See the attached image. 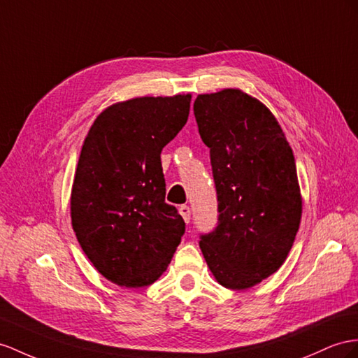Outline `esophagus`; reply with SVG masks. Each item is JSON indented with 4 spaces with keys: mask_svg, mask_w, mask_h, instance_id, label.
<instances>
[{
    "mask_svg": "<svg viewBox=\"0 0 358 358\" xmlns=\"http://www.w3.org/2000/svg\"><path fill=\"white\" fill-rule=\"evenodd\" d=\"M180 215L185 219V222L189 224L190 222V207L189 206H180Z\"/></svg>",
    "mask_w": 358,
    "mask_h": 358,
    "instance_id": "1",
    "label": "esophagus"
}]
</instances>
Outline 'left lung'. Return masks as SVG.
<instances>
[{"mask_svg":"<svg viewBox=\"0 0 358 358\" xmlns=\"http://www.w3.org/2000/svg\"><path fill=\"white\" fill-rule=\"evenodd\" d=\"M194 113L210 148L219 212L199 248L221 286L250 289L278 271L298 233L295 157L271 110L239 89L198 95Z\"/></svg>","mask_w":358,"mask_h":358,"instance_id":"1","label":"left lung"}]
</instances>
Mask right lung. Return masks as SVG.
Returning <instances> with one entry per match:
<instances>
[{"mask_svg":"<svg viewBox=\"0 0 358 358\" xmlns=\"http://www.w3.org/2000/svg\"><path fill=\"white\" fill-rule=\"evenodd\" d=\"M190 95L142 96L107 107L86 136L71 194L77 241L117 286H150L185 234L164 203L160 154L187 122Z\"/></svg>","mask_w":358,"mask_h":358,"instance_id":"obj_1","label":"right lung"}]
</instances>
